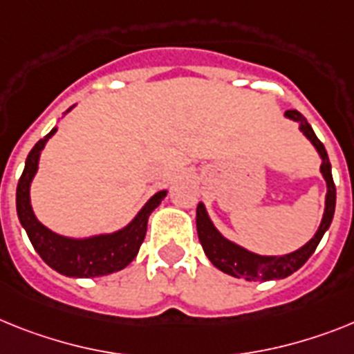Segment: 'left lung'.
Returning <instances> with one entry per match:
<instances>
[{
  "instance_id": "1",
  "label": "left lung",
  "mask_w": 354,
  "mask_h": 354,
  "mask_svg": "<svg viewBox=\"0 0 354 354\" xmlns=\"http://www.w3.org/2000/svg\"><path fill=\"white\" fill-rule=\"evenodd\" d=\"M284 117L288 120H293L299 124L302 135L311 142L315 151L320 156V174L326 180V201H324V214L320 219V225L317 228L315 236L310 241L302 245L299 250L290 252L284 255H263L248 250L245 246L230 241L219 232L216 225L210 219L205 205L198 203L196 209V228H198V237L203 246L205 255L209 257L210 263L223 273H228L232 277L246 279V281H273V279H286L293 272L301 268L306 261L310 259L315 248L319 246L320 239L328 232L329 225L333 221L335 205H337V189H335L333 176H331V163H329L328 153L322 142L317 138L313 127L310 122L302 117L297 109H288L284 111Z\"/></svg>"
}]
</instances>
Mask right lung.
I'll return each instance as SVG.
<instances>
[{"label":"right lung","mask_w":354,"mask_h":354,"mask_svg":"<svg viewBox=\"0 0 354 354\" xmlns=\"http://www.w3.org/2000/svg\"><path fill=\"white\" fill-rule=\"evenodd\" d=\"M73 108L75 104L68 108L66 113ZM55 133L57 127H53L48 135L41 138L26 156L25 171L21 174L16 191V209L21 227L25 228L26 236L35 252L41 255V259L61 275L90 279L120 272L135 259L140 250L147 232V219L167 196V191H160L151 196L144 207L136 212L135 218L115 232L93 234L86 237H70L53 232L35 216L30 201V187L39 169V158L44 145Z\"/></svg>","instance_id":"right-lung-1"}]
</instances>
